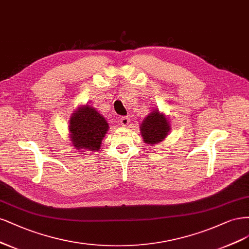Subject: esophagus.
<instances>
[{
  "mask_svg": "<svg viewBox=\"0 0 249 249\" xmlns=\"http://www.w3.org/2000/svg\"><path fill=\"white\" fill-rule=\"evenodd\" d=\"M129 123H130V119L128 116H124V117L120 118V125H122L123 127L128 126V124Z\"/></svg>",
  "mask_w": 249,
  "mask_h": 249,
  "instance_id": "obj_1",
  "label": "esophagus"
}]
</instances>
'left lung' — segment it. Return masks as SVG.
<instances>
[{"label":"left lung","mask_w":249,"mask_h":249,"mask_svg":"<svg viewBox=\"0 0 249 249\" xmlns=\"http://www.w3.org/2000/svg\"><path fill=\"white\" fill-rule=\"evenodd\" d=\"M170 127L168 121L163 115L159 114L157 110L152 111L141 125V133L143 142L155 145V143L163 141L171 129Z\"/></svg>","instance_id":"8db88e82"}]
</instances>
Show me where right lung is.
<instances>
[{"label":"right lung","mask_w":249,"mask_h":249,"mask_svg":"<svg viewBox=\"0 0 249 249\" xmlns=\"http://www.w3.org/2000/svg\"><path fill=\"white\" fill-rule=\"evenodd\" d=\"M107 129L106 119L92 107L78 108L70 119V138L76 149L98 151Z\"/></svg>","instance_id":"add662e5"}]
</instances>
